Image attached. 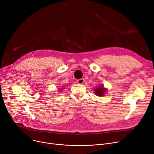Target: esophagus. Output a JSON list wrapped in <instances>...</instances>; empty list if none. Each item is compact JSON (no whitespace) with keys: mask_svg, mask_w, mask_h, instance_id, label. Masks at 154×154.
Returning a JSON list of instances; mask_svg holds the SVG:
<instances>
[{"mask_svg":"<svg viewBox=\"0 0 154 154\" xmlns=\"http://www.w3.org/2000/svg\"><path fill=\"white\" fill-rule=\"evenodd\" d=\"M77 82L79 83V84H83V83L85 82V79H78V80H77Z\"/></svg>","mask_w":154,"mask_h":154,"instance_id":"1","label":"esophagus"}]
</instances>
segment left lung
I'll list each match as a JSON object with an SVG mask.
<instances>
[{"instance_id": "1", "label": "left lung", "mask_w": 154, "mask_h": 154, "mask_svg": "<svg viewBox=\"0 0 154 154\" xmlns=\"http://www.w3.org/2000/svg\"><path fill=\"white\" fill-rule=\"evenodd\" d=\"M106 91V89L103 88V85L101 87H97L96 89H94V93L97 96H103L105 92Z\"/></svg>"}]
</instances>
